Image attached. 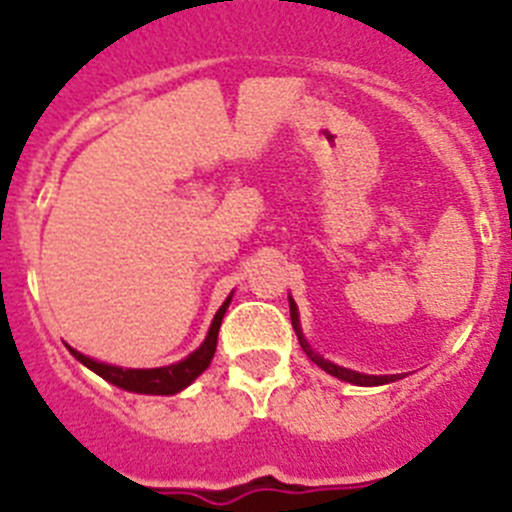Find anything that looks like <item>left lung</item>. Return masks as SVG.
<instances>
[{
	"label": "left lung",
	"mask_w": 512,
	"mask_h": 512,
	"mask_svg": "<svg viewBox=\"0 0 512 512\" xmlns=\"http://www.w3.org/2000/svg\"><path fill=\"white\" fill-rule=\"evenodd\" d=\"M289 318H292V328H295L297 341H300V346H302V351L307 354V359H310L312 364H318L323 372L330 374V377H338V379H343V382L359 384V387H379V384H390V382H397V379H402L400 374H379L377 377V374H361V372H354V369H343V366L323 359L318 351H312V346L307 343L305 333H302V328H300V312H297V305L292 297H289Z\"/></svg>",
	"instance_id": "8db88e82"
}]
</instances>
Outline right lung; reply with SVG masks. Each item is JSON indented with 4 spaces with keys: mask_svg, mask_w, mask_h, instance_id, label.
Returning <instances> with one entry per match:
<instances>
[{
    "mask_svg": "<svg viewBox=\"0 0 512 512\" xmlns=\"http://www.w3.org/2000/svg\"><path fill=\"white\" fill-rule=\"evenodd\" d=\"M230 300H233V292L228 295V300L220 305V310L215 312L212 318L210 330H207L205 341L200 343V348H194L187 359L176 361V364L169 366H156V369H122V366L115 364H104V361L92 359V356H84L76 348L66 346L71 351L76 361L92 369L94 374H99L102 379H107L110 384L120 387V390L138 392V395H176L182 392L184 387L194 382L210 366L212 356H215L217 348V333H220V323L225 318V310H228Z\"/></svg>",
    "mask_w": 512,
    "mask_h": 512,
    "instance_id": "1",
    "label": "right lung"
}]
</instances>
